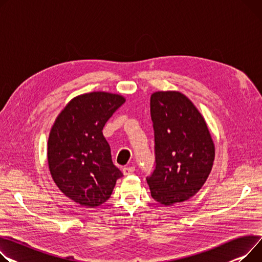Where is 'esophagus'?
I'll return each instance as SVG.
<instances>
[{"mask_svg": "<svg viewBox=\"0 0 262 262\" xmlns=\"http://www.w3.org/2000/svg\"><path fill=\"white\" fill-rule=\"evenodd\" d=\"M135 171V167L134 166H125L124 168H123V173L125 176H127V175H130V173H133Z\"/></svg>", "mask_w": 262, "mask_h": 262, "instance_id": "obj_1", "label": "esophagus"}]
</instances>
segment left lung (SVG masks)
Masks as SVG:
<instances>
[{"instance_id": "8db88e82", "label": "left lung", "mask_w": 262, "mask_h": 262, "mask_svg": "<svg viewBox=\"0 0 262 262\" xmlns=\"http://www.w3.org/2000/svg\"><path fill=\"white\" fill-rule=\"evenodd\" d=\"M155 169L146 177L151 197L172 205L193 197L212 170L215 146L195 105L178 92L150 96Z\"/></svg>"}]
</instances>
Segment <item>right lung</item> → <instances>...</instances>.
<instances>
[{"label": "right lung", "mask_w": 262, "mask_h": 262, "mask_svg": "<svg viewBox=\"0 0 262 262\" xmlns=\"http://www.w3.org/2000/svg\"><path fill=\"white\" fill-rule=\"evenodd\" d=\"M125 102L119 95L97 92L74 98L58 116L48 139L52 179L62 193L86 207L110 199L123 176L113 163L103 127Z\"/></svg>", "instance_id": "obj_1"}]
</instances>
